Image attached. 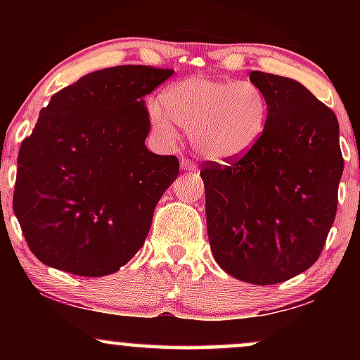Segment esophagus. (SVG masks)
I'll list each match as a JSON object with an SVG mask.
<instances>
[{
    "label": "esophagus",
    "mask_w": 360,
    "mask_h": 360,
    "mask_svg": "<svg viewBox=\"0 0 360 360\" xmlns=\"http://www.w3.org/2000/svg\"><path fill=\"white\" fill-rule=\"evenodd\" d=\"M181 167H183L184 171H196V162L191 159H183L181 160Z\"/></svg>",
    "instance_id": "esophagus-1"
}]
</instances>
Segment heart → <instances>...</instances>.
<instances>
[{
    "label": "heart",
    "mask_w": 360,
    "mask_h": 360,
    "mask_svg": "<svg viewBox=\"0 0 360 360\" xmlns=\"http://www.w3.org/2000/svg\"><path fill=\"white\" fill-rule=\"evenodd\" d=\"M162 106L150 108L155 130L172 139L176 124L188 131L198 154L217 162L249 154L269 120L266 93L252 81L189 77L166 89Z\"/></svg>",
    "instance_id": "b5f03b06"
}]
</instances>
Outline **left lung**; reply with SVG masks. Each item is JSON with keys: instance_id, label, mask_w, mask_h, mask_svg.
Segmentation results:
<instances>
[{"instance_id": "obj_1", "label": "left lung", "mask_w": 360, "mask_h": 360, "mask_svg": "<svg viewBox=\"0 0 360 360\" xmlns=\"http://www.w3.org/2000/svg\"><path fill=\"white\" fill-rule=\"evenodd\" d=\"M269 101L260 142L230 162H203L214 260L233 278L278 284L320 257L335 220L344 157L335 113L298 81L252 71Z\"/></svg>"}]
</instances>
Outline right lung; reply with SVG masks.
Returning <instances> with one entry per match:
<instances>
[{
	"mask_svg": "<svg viewBox=\"0 0 360 360\" xmlns=\"http://www.w3.org/2000/svg\"><path fill=\"white\" fill-rule=\"evenodd\" d=\"M154 65L86 74L40 110L22 142L13 210L40 262L84 278L113 274L137 254L176 155L147 150L143 98L172 76Z\"/></svg>",
	"mask_w": 360,
	"mask_h": 360,
	"instance_id": "right-lung-1",
	"label": "right lung"
}]
</instances>
